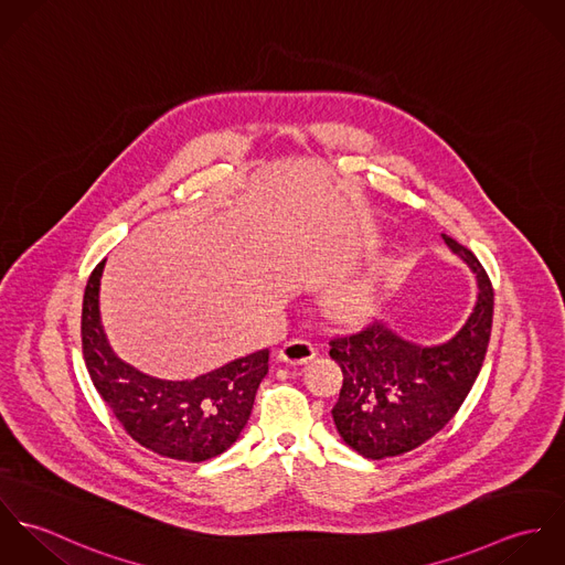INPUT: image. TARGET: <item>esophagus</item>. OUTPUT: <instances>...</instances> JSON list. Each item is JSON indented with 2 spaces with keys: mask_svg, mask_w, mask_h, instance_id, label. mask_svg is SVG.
Segmentation results:
<instances>
[{
  "mask_svg": "<svg viewBox=\"0 0 565 565\" xmlns=\"http://www.w3.org/2000/svg\"><path fill=\"white\" fill-rule=\"evenodd\" d=\"M316 345L307 339H291L287 341L280 352H278V359L282 363H289V365H302V363H309L313 356H316Z\"/></svg>",
  "mask_w": 565,
  "mask_h": 565,
  "instance_id": "obj_1",
  "label": "esophagus"
}]
</instances>
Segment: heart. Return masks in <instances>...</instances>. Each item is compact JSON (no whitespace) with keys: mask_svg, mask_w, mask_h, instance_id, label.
Here are the masks:
<instances>
[{"mask_svg":"<svg viewBox=\"0 0 565 565\" xmlns=\"http://www.w3.org/2000/svg\"><path fill=\"white\" fill-rule=\"evenodd\" d=\"M370 285L367 282H354L348 285L343 289H339L332 300L330 307L339 318H356L365 311L367 302H370Z\"/></svg>","mask_w":565,"mask_h":565,"instance_id":"b5f03b06","label":"heart"}]
</instances>
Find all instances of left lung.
<instances>
[{"mask_svg": "<svg viewBox=\"0 0 565 565\" xmlns=\"http://www.w3.org/2000/svg\"><path fill=\"white\" fill-rule=\"evenodd\" d=\"M477 274L479 298L461 330L437 345L404 341L383 322L330 339L343 372L332 419L343 441L365 459L398 457L437 435L468 398L491 334L493 289L479 258L441 235Z\"/></svg>", "mask_w": 565, "mask_h": 565, "instance_id": "left-lung-1", "label": "left lung"}]
</instances>
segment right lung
Listing matches in <instances>:
<instances>
[{"mask_svg":"<svg viewBox=\"0 0 565 565\" xmlns=\"http://www.w3.org/2000/svg\"><path fill=\"white\" fill-rule=\"evenodd\" d=\"M102 260L82 300V354L90 381L143 448L175 461L200 463L228 450L249 419L254 396L269 370V350L235 359L193 381H162L124 363L99 323Z\"/></svg>","mask_w":565,"mask_h":565,"instance_id":"add662e5","label":"right lung"}]
</instances>
